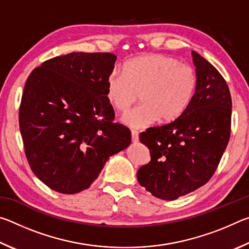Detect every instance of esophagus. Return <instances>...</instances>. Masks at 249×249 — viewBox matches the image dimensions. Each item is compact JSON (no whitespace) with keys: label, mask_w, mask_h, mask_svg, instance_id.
I'll use <instances>...</instances> for the list:
<instances>
[{"label":"esophagus","mask_w":249,"mask_h":249,"mask_svg":"<svg viewBox=\"0 0 249 249\" xmlns=\"http://www.w3.org/2000/svg\"><path fill=\"white\" fill-rule=\"evenodd\" d=\"M138 132L136 130H132V142H138Z\"/></svg>","instance_id":"obj_1"}]
</instances>
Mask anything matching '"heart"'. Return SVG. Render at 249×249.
<instances>
[{"label":"heart","mask_w":249,"mask_h":249,"mask_svg":"<svg viewBox=\"0 0 249 249\" xmlns=\"http://www.w3.org/2000/svg\"><path fill=\"white\" fill-rule=\"evenodd\" d=\"M197 87L192 66L177 58L147 53L129 59L124 72L112 70L107 79V98L117 111L126 112L136 102L142 104L122 117L132 128H144L157 121L171 123L187 111Z\"/></svg>","instance_id":"heart-1"}]
</instances>
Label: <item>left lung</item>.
Segmentation results:
<instances>
[{
  "instance_id": "8db88e82",
  "label": "left lung",
  "mask_w": 249,
  "mask_h": 249,
  "mask_svg": "<svg viewBox=\"0 0 249 249\" xmlns=\"http://www.w3.org/2000/svg\"><path fill=\"white\" fill-rule=\"evenodd\" d=\"M197 87L178 120L140 135L150 161L137 171L142 187L154 196L172 201L212 178L231 136V99L222 74L192 52Z\"/></svg>"
}]
</instances>
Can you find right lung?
<instances>
[{
    "instance_id": "1",
    "label": "right lung",
    "mask_w": 249,
    "mask_h": 249,
    "mask_svg": "<svg viewBox=\"0 0 249 249\" xmlns=\"http://www.w3.org/2000/svg\"><path fill=\"white\" fill-rule=\"evenodd\" d=\"M111 53H71L32 71L19 107L25 154L47 187L74 195L90 187L111 156L127 148L130 130L113 123L107 79Z\"/></svg>"
}]
</instances>
